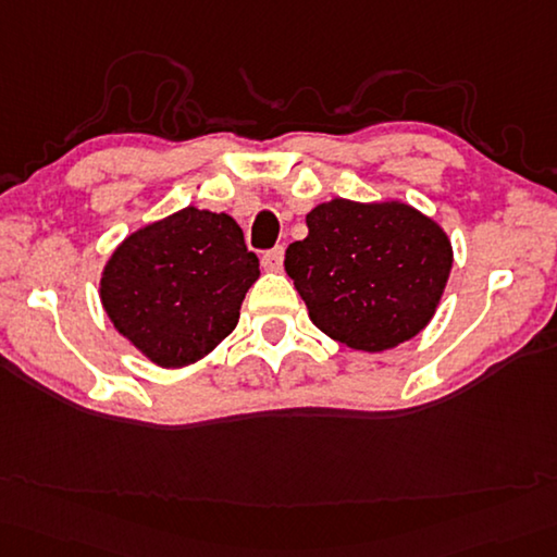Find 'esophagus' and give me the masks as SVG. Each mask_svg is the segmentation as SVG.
<instances>
[{"mask_svg":"<svg viewBox=\"0 0 557 557\" xmlns=\"http://www.w3.org/2000/svg\"><path fill=\"white\" fill-rule=\"evenodd\" d=\"M282 260H285V250H282V246H275L263 256V268L268 272H277L282 270Z\"/></svg>","mask_w":557,"mask_h":557,"instance_id":"34e87169","label":"esophagus"}]
</instances>
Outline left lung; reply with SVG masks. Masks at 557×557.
<instances>
[{
  "mask_svg": "<svg viewBox=\"0 0 557 557\" xmlns=\"http://www.w3.org/2000/svg\"><path fill=\"white\" fill-rule=\"evenodd\" d=\"M285 270L309 319L352 350L381 352L432 321L454 250L444 228L406 202L335 198L307 214Z\"/></svg>",
  "mask_w": 557,
  "mask_h": 557,
  "instance_id": "8db88e82",
  "label": "left lung"
}]
</instances>
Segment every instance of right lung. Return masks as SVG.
Masks as SVG:
<instances>
[{
  "label": "right lung",
  "instance_id": "1",
  "mask_svg": "<svg viewBox=\"0 0 557 557\" xmlns=\"http://www.w3.org/2000/svg\"><path fill=\"white\" fill-rule=\"evenodd\" d=\"M258 258L228 214L185 207L129 234L108 258L101 304L115 331L151 362L178 369L236 329Z\"/></svg>",
  "mask_w": 557,
  "mask_h": 557
}]
</instances>
